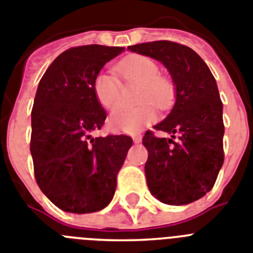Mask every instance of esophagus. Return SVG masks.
Wrapping results in <instances>:
<instances>
[{"label":"esophagus","mask_w":253,"mask_h":253,"mask_svg":"<svg viewBox=\"0 0 253 253\" xmlns=\"http://www.w3.org/2000/svg\"><path fill=\"white\" fill-rule=\"evenodd\" d=\"M132 140H133V143L139 144V143H141V136H140V135H133Z\"/></svg>","instance_id":"1"}]
</instances>
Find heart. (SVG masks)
I'll use <instances>...</instances> for the list:
<instances>
[{"label":"heart","mask_w":253,"mask_h":253,"mask_svg":"<svg viewBox=\"0 0 253 253\" xmlns=\"http://www.w3.org/2000/svg\"><path fill=\"white\" fill-rule=\"evenodd\" d=\"M116 71L127 82L140 84L137 100L143 104L137 107H117L108 118V126L112 131L137 132L156 120L157 113L152 103L159 109L171 107L175 99V87L169 78L159 76L158 64L153 59L144 55H128L118 61ZM92 87L95 97L101 107L110 109L120 101L122 86L114 74L100 72L95 77Z\"/></svg>","instance_id":"b5f03b06"}]
</instances>
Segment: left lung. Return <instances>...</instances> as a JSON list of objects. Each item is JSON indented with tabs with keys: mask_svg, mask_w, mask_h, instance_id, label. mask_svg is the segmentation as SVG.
<instances>
[{
	"mask_svg": "<svg viewBox=\"0 0 253 253\" xmlns=\"http://www.w3.org/2000/svg\"><path fill=\"white\" fill-rule=\"evenodd\" d=\"M128 50L161 61L175 86V104L154 126L171 133H145L148 188L162 203L182 206L210 192L224 163L222 103L210 68L194 50L171 41L128 46Z\"/></svg>",
	"mask_w": 253,
	"mask_h": 253,
	"instance_id": "left-lung-1",
	"label": "left lung"
}]
</instances>
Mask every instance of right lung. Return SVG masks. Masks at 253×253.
Wrapping results in <instances>:
<instances>
[{"instance_id": "right-lung-1", "label": "right lung", "mask_w": 253, "mask_h": 253, "mask_svg": "<svg viewBox=\"0 0 253 253\" xmlns=\"http://www.w3.org/2000/svg\"><path fill=\"white\" fill-rule=\"evenodd\" d=\"M123 47L101 44L64 51L42 76L32 109L31 154L38 186L56 207L72 213L105 209L132 139L92 137L107 118L94 80Z\"/></svg>"}]
</instances>
